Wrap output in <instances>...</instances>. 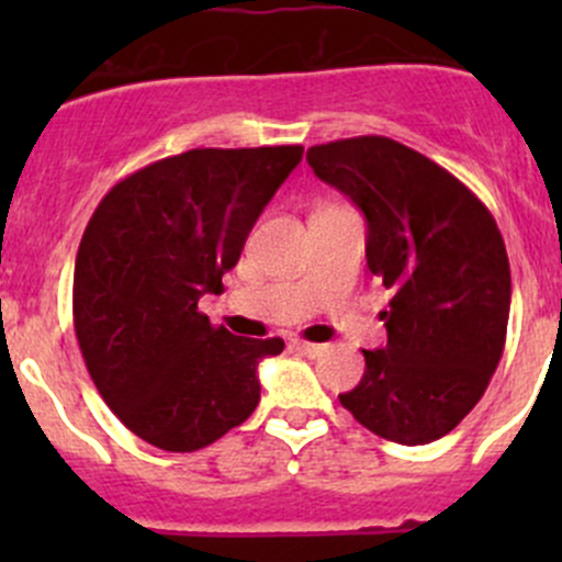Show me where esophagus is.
<instances>
[{"label":"esophagus","instance_id":"34e87169","mask_svg":"<svg viewBox=\"0 0 562 562\" xmlns=\"http://www.w3.org/2000/svg\"><path fill=\"white\" fill-rule=\"evenodd\" d=\"M293 350H299V353L310 356V359H315V356H321L323 350H326V345H317V342H307V339H293L291 342Z\"/></svg>","mask_w":562,"mask_h":562}]
</instances>
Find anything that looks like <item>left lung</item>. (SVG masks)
I'll list each match as a JSON object with an SVG mask.
<instances>
[{"label": "left lung", "mask_w": 562, "mask_h": 562, "mask_svg": "<svg viewBox=\"0 0 562 562\" xmlns=\"http://www.w3.org/2000/svg\"><path fill=\"white\" fill-rule=\"evenodd\" d=\"M317 179L367 217V266L391 293L389 342L364 350L345 411L381 438H443L484 396L501 364L512 269L490 209L438 162L386 135L307 149Z\"/></svg>", "instance_id": "8db88e82"}]
</instances>
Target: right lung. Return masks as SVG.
<instances>
[{
	"label": "right lung",
	"mask_w": 562,
	"mask_h": 562,
	"mask_svg": "<svg viewBox=\"0 0 562 562\" xmlns=\"http://www.w3.org/2000/svg\"><path fill=\"white\" fill-rule=\"evenodd\" d=\"M302 151H181L124 176L94 209L76 258L72 323L100 396L146 443L198 451L258 407V361L285 342L234 337L198 299L223 288Z\"/></svg>",
	"instance_id": "add662e5"
}]
</instances>
